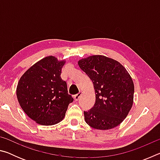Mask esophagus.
Listing matches in <instances>:
<instances>
[{"mask_svg": "<svg viewBox=\"0 0 160 160\" xmlns=\"http://www.w3.org/2000/svg\"><path fill=\"white\" fill-rule=\"evenodd\" d=\"M81 95H82V92H80L78 93V94H75V95H74L73 96V98H74V99H75V101H78V99H80V97H81Z\"/></svg>", "mask_w": 160, "mask_h": 160, "instance_id": "esophagus-1", "label": "esophagus"}]
</instances>
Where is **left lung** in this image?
<instances>
[{"label": "left lung", "instance_id": "1", "mask_svg": "<svg viewBox=\"0 0 160 160\" xmlns=\"http://www.w3.org/2000/svg\"><path fill=\"white\" fill-rule=\"evenodd\" d=\"M78 65L92 81L96 96L94 107L84 112L85 122L95 129L115 128L126 118L133 103L131 75L119 62L102 55L81 59Z\"/></svg>", "mask_w": 160, "mask_h": 160}]
</instances>
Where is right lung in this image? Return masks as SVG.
<instances>
[{"instance_id":"add662e5","label":"right lung","mask_w":160,"mask_h":160,"mask_svg":"<svg viewBox=\"0 0 160 160\" xmlns=\"http://www.w3.org/2000/svg\"><path fill=\"white\" fill-rule=\"evenodd\" d=\"M66 61L52 56L45 57L27 70L19 80L17 90L20 107L38 124L51 126L63 120L73 98L68 93L61 68Z\"/></svg>"}]
</instances>
